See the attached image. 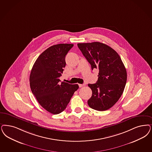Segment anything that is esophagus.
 <instances>
[{
  "instance_id": "obj_1",
  "label": "esophagus",
  "mask_w": 152,
  "mask_h": 152,
  "mask_svg": "<svg viewBox=\"0 0 152 152\" xmlns=\"http://www.w3.org/2000/svg\"><path fill=\"white\" fill-rule=\"evenodd\" d=\"M85 85V84H79V86L80 88H82V87L84 86Z\"/></svg>"
}]
</instances>
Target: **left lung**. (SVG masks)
I'll return each instance as SVG.
<instances>
[{"label":"left lung","instance_id":"left-lung-1","mask_svg":"<svg viewBox=\"0 0 152 152\" xmlns=\"http://www.w3.org/2000/svg\"><path fill=\"white\" fill-rule=\"evenodd\" d=\"M77 46L92 70L98 68L99 71L96 83L88 84L92 96L88 104L95 110H107L115 104L124 92L127 81L125 67L118 54L103 43H79Z\"/></svg>","mask_w":152,"mask_h":152}]
</instances>
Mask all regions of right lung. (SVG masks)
Masks as SVG:
<instances>
[{"label": "right lung", "mask_w": 152, "mask_h": 152, "mask_svg": "<svg viewBox=\"0 0 152 152\" xmlns=\"http://www.w3.org/2000/svg\"><path fill=\"white\" fill-rule=\"evenodd\" d=\"M71 44H59L48 48L37 58L30 76L32 94L48 112L57 115L66 108L77 84L59 83L66 66L65 57L73 47Z\"/></svg>", "instance_id": "obj_1"}]
</instances>
